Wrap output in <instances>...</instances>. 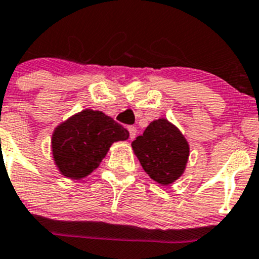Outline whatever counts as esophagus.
<instances>
[{"label":"esophagus","instance_id":"1","mask_svg":"<svg viewBox=\"0 0 259 259\" xmlns=\"http://www.w3.org/2000/svg\"><path fill=\"white\" fill-rule=\"evenodd\" d=\"M127 130H129L130 139H134L135 135H137V127H135V126H127Z\"/></svg>","mask_w":259,"mask_h":259}]
</instances>
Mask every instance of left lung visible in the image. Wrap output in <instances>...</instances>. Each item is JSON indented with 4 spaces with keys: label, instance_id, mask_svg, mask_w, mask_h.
<instances>
[{
    "label": "left lung",
    "instance_id": "8db88e82",
    "mask_svg": "<svg viewBox=\"0 0 259 259\" xmlns=\"http://www.w3.org/2000/svg\"><path fill=\"white\" fill-rule=\"evenodd\" d=\"M132 147L143 169L159 185H170L185 172L190 147L178 127L167 119L150 122Z\"/></svg>",
    "mask_w": 259,
    "mask_h": 259
}]
</instances>
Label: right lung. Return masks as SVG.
Instances as JSON below:
<instances>
[{
    "label": "right lung",
    "mask_w": 259,
    "mask_h": 259,
    "mask_svg": "<svg viewBox=\"0 0 259 259\" xmlns=\"http://www.w3.org/2000/svg\"><path fill=\"white\" fill-rule=\"evenodd\" d=\"M127 138L129 132L114 119L86 109L55 127L53 158L63 176L81 180L99 167L112 143Z\"/></svg>",
    "instance_id": "1"
}]
</instances>
